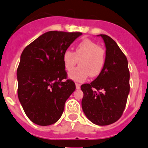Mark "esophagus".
<instances>
[{
  "mask_svg": "<svg viewBox=\"0 0 148 148\" xmlns=\"http://www.w3.org/2000/svg\"><path fill=\"white\" fill-rule=\"evenodd\" d=\"M81 87V85L79 84L78 83H76V88H77V89H79Z\"/></svg>",
  "mask_w": 148,
  "mask_h": 148,
  "instance_id": "esophagus-1",
  "label": "esophagus"
}]
</instances>
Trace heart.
I'll return each instance as SVG.
<instances>
[{
    "label": "heart",
    "mask_w": 148,
    "mask_h": 148,
    "mask_svg": "<svg viewBox=\"0 0 148 148\" xmlns=\"http://www.w3.org/2000/svg\"><path fill=\"white\" fill-rule=\"evenodd\" d=\"M64 66L66 71H71L79 64L80 66L69 73V78L75 82H84L90 77L100 75L106 63V52L97 43L88 39L79 42L74 52L66 50L62 57Z\"/></svg>",
    "instance_id": "1"
}]
</instances>
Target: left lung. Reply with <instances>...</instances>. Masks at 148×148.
Here are the masks:
<instances>
[{
	"mask_svg": "<svg viewBox=\"0 0 148 148\" xmlns=\"http://www.w3.org/2000/svg\"><path fill=\"white\" fill-rule=\"evenodd\" d=\"M106 46V63L100 75L82 85V106L87 119L98 125H107L122 116L130 92V72L125 55L108 35H99Z\"/></svg>",
	"mask_w": 148,
	"mask_h": 148,
	"instance_id": "left-lung-1",
	"label": "left lung"
}]
</instances>
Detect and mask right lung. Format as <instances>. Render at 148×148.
<instances>
[{
	"instance_id": "right-lung-1",
	"label": "right lung",
	"mask_w": 148,
	"mask_h": 148,
	"mask_svg": "<svg viewBox=\"0 0 148 148\" xmlns=\"http://www.w3.org/2000/svg\"><path fill=\"white\" fill-rule=\"evenodd\" d=\"M81 32L49 31L37 37L22 52L17 69L18 95L25 113L42 126L55 123L64 104L75 91L66 79L62 57Z\"/></svg>"
}]
</instances>
